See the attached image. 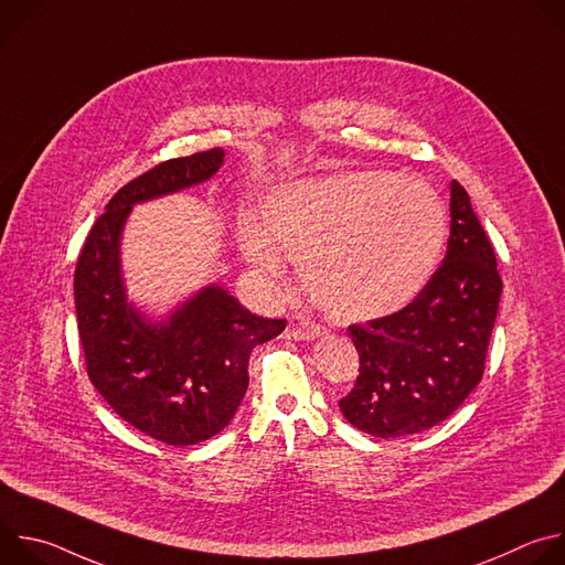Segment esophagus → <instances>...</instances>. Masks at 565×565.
<instances>
[{
  "label": "esophagus",
  "instance_id": "esophagus-1",
  "mask_svg": "<svg viewBox=\"0 0 565 565\" xmlns=\"http://www.w3.org/2000/svg\"><path fill=\"white\" fill-rule=\"evenodd\" d=\"M321 333H324V329H321L319 324H315V321H310V319L303 317V315H292V317H290V324H288V329H286V338H288V340H297V342L315 340V338H319Z\"/></svg>",
  "mask_w": 565,
  "mask_h": 565
}]
</instances>
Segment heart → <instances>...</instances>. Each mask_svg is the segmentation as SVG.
I'll return each mask as SVG.
<instances>
[{"label":"heart","instance_id":"heart-1","mask_svg":"<svg viewBox=\"0 0 565 565\" xmlns=\"http://www.w3.org/2000/svg\"><path fill=\"white\" fill-rule=\"evenodd\" d=\"M238 238L264 273H281L284 252L321 310L362 321L399 310L427 286L447 238V210L425 179L344 172L275 190L264 227L241 223Z\"/></svg>","mask_w":565,"mask_h":565}]
</instances>
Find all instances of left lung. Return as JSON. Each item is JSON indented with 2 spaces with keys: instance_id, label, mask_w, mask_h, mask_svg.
I'll use <instances>...</instances> for the list:
<instances>
[{
  "instance_id": "8db88e82",
  "label": "left lung",
  "mask_w": 565,
  "mask_h": 565,
  "mask_svg": "<svg viewBox=\"0 0 565 565\" xmlns=\"http://www.w3.org/2000/svg\"><path fill=\"white\" fill-rule=\"evenodd\" d=\"M447 255L402 310L349 327L360 375L340 399L344 418L375 438L420 434L476 388L499 312L497 255L469 194L451 181Z\"/></svg>"
}]
</instances>
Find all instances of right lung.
<instances>
[{"label":"right lung","instance_id":"right-lung-1","mask_svg":"<svg viewBox=\"0 0 565 565\" xmlns=\"http://www.w3.org/2000/svg\"><path fill=\"white\" fill-rule=\"evenodd\" d=\"M221 147L172 158L120 188L77 257L73 295L87 373L107 405L134 429L174 447L196 445L230 425L248 388L257 344L286 329L205 286L163 321L127 301L120 236L136 203L212 179Z\"/></svg>","mask_w":565,"mask_h":565}]
</instances>
